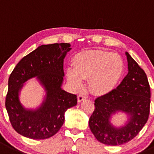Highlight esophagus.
Returning <instances> with one entry per match:
<instances>
[{
    "label": "esophagus",
    "instance_id": "esophagus-1",
    "mask_svg": "<svg viewBox=\"0 0 154 154\" xmlns=\"http://www.w3.org/2000/svg\"><path fill=\"white\" fill-rule=\"evenodd\" d=\"M86 99H87V97H86L84 94H83V93H80L78 97H77V100H78L79 103H80V102L83 101V100H86Z\"/></svg>",
    "mask_w": 154,
    "mask_h": 154
}]
</instances>
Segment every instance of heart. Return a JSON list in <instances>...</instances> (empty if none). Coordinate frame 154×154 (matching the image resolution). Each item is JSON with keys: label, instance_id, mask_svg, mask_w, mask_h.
<instances>
[{"label": "heart", "instance_id": "b5f03b06", "mask_svg": "<svg viewBox=\"0 0 154 154\" xmlns=\"http://www.w3.org/2000/svg\"><path fill=\"white\" fill-rule=\"evenodd\" d=\"M74 67L66 70L67 81L74 89L83 87L84 79L89 78L90 90L100 95L112 91L120 81L124 62L116 53L103 50H88L74 57Z\"/></svg>", "mask_w": 154, "mask_h": 154}]
</instances>
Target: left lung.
Segmentation results:
<instances>
[{"instance_id":"8db88e82","label":"left lung","mask_w":154,"mask_h":154,"mask_svg":"<svg viewBox=\"0 0 154 154\" xmlns=\"http://www.w3.org/2000/svg\"><path fill=\"white\" fill-rule=\"evenodd\" d=\"M128 72L123 80L110 93L95 100V109L89 120L92 133L100 142L116 146L135 137L148 120L150 89L146 74L131 56L125 52ZM118 111L128 115L124 126L117 128L111 118Z\"/></svg>"}]
</instances>
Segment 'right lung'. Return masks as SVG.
I'll use <instances>...</instances> for the list:
<instances>
[{
	"mask_svg": "<svg viewBox=\"0 0 154 154\" xmlns=\"http://www.w3.org/2000/svg\"><path fill=\"white\" fill-rule=\"evenodd\" d=\"M70 47L69 43L42 45L23 57L10 75L5 106L13 128L21 135L35 140L52 137L64 124L67 109L77 105V96L61 89L64 59ZM33 77L47 93L39 107L27 110L18 94L24 83Z\"/></svg>",
	"mask_w": 154,
	"mask_h": 154,
	"instance_id": "1",
	"label": "right lung"
}]
</instances>
